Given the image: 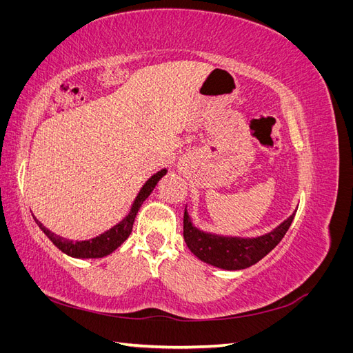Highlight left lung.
<instances>
[{"label":"left lung","instance_id":"obj_1","mask_svg":"<svg viewBox=\"0 0 353 353\" xmlns=\"http://www.w3.org/2000/svg\"><path fill=\"white\" fill-rule=\"evenodd\" d=\"M293 218L294 215L272 232L258 239H230L196 230L191 225L187 210H184V240L191 253H194L203 262L222 270H244L259 262L283 240Z\"/></svg>","mask_w":353,"mask_h":353}]
</instances>
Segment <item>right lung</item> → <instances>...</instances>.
Here are the masks:
<instances>
[{"instance_id":"1","label":"right lung","mask_w":353,"mask_h":353,"mask_svg":"<svg viewBox=\"0 0 353 353\" xmlns=\"http://www.w3.org/2000/svg\"><path fill=\"white\" fill-rule=\"evenodd\" d=\"M166 174V169H162L160 172H157L156 175H153L150 179L147 181L144 184V187L141 188L140 193H138L134 205L131 208V212L128 213V216L121 221L117 225H114L112 230L105 231L101 236L87 240V241H70L66 239H61L59 236H56L54 232H51L50 230H47L41 222L37 223L38 227L44 231L46 236L54 243V245L69 256H73V258H103V256L110 254L113 250H116L119 245L130 237V234L132 231V225L138 210H140L143 201L150 196V193L153 191V188L156 187V184L159 183V179L162 178Z\"/></svg>"}]
</instances>
